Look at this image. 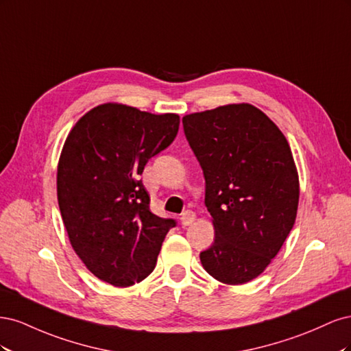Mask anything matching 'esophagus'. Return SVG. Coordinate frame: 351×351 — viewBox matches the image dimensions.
I'll return each instance as SVG.
<instances>
[{
	"label": "esophagus",
	"instance_id": "obj_1",
	"mask_svg": "<svg viewBox=\"0 0 351 351\" xmlns=\"http://www.w3.org/2000/svg\"><path fill=\"white\" fill-rule=\"evenodd\" d=\"M195 219H196V214H195L193 210H186V212H183L182 218H180V221H182V226H183V227L192 226L193 222H195Z\"/></svg>",
	"mask_w": 351,
	"mask_h": 351
}]
</instances>
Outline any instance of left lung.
Masks as SVG:
<instances>
[{
    "instance_id": "1",
    "label": "left lung",
    "mask_w": 351,
    "mask_h": 351,
    "mask_svg": "<svg viewBox=\"0 0 351 351\" xmlns=\"http://www.w3.org/2000/svg\"><path fill=\"white\" fill-rule=\"evenodd\" d=\"M186 139L205 176L215 239L200 253L215 280L239 285L261 275L294 226L299 176L285 136L250 104L183 117Z\"/></svg>"
}]
</instances>
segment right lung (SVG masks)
Wrapping results in <instances>:
<instances>
[{
    "mask_svg": "<svg viewBox=\"0 0 351 351\" xmlns=\"http://www.w3.org/2000/svg\"><path fill=\"white\" fill-rule=\"evenodd\" d=\"M177 114L104 104L84 114L62 146L57 196L70 243L86 268L115 287L149 275L171 218L149 209L141 176L176 139Z\"/></svg>",
    "mask_w": 351,
    "mask_h": 351,
    "instance_id": "obj_1",
    "label": "right lung"
}]
</instances>
